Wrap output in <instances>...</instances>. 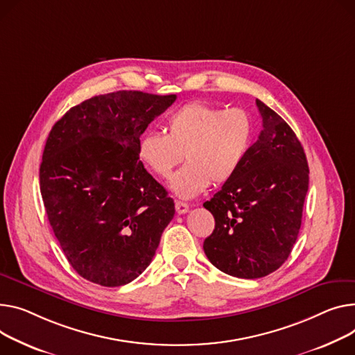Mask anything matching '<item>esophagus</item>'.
I'll return each mask as SVG.
<instances>
[{"label": "esophagus", "mask_w": 355, "mask_h": 355, "mask_svg": "<svg viewBox=\"0 0 355 355\" xmlns=\"http://www.w3.org/2000/svg\"><path fill=\"white\" fill-rule=\"evenodd\" d=\"M190 209V207H188V204L185 202H181V201H175V211L177 214H185V212Z\"/></svg>", "instance_id": "1"}]
</instances>
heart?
Listing matches in <instances>:
<instances>
[{
    "label": "heart",
    "instance_id": "1",
    "mask_svg": "<svg viewBox=\"0 0 355 355\" xmlns=\"http://www.w3.org/2000/svg\"><path fill=\"white\" fill-rule=\"evenodd\" d=\"M251 116L241 108L224 110L202 101L188 103L167 120V134L148 131L138 141L137 155L181 198H193L209 185H223L239 173L252 143Z\"/></svg>",
    "mask_w": 355,
    "mask_h": 355
}]
</instances>
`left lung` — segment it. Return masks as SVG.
<instances>
[{
    "label": "left lung",
    "instance_id": "1",
    "mask_svg": "<svg viewBox=\"0 0 355 355\" xmlns=\"http://www.w3.org/2000/svg\"><path fill=\"white\" fill-rule=\"evenodd\" d=\"M263 130L239 173L204 202L216 228L204 241L209 263L239 278H261L288 258L309 191V162L295 132L257 100Z\"/></svg>",
    "mask_w": 355,
    "mask_h": 355
}]
</instances>
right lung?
I'll return each mask as SVG.
<instances>
[{"label":"right lung","instance_id":"right-lung-1","mask_svg":"<svg viewBox=\"0 0 355 355\" xmlns=\"http://www.w3.org/2000/svg\"><path fill=\"white\" fill-rule=\"evenodd\" d=\"M177 96L116 91L69 108L46 138L40 188L60 247L83 278L103 287L151 263L174 201L137 155L148 124Z\"/></svg>","mask_w":355,"mask_h":355}]
</instances>
